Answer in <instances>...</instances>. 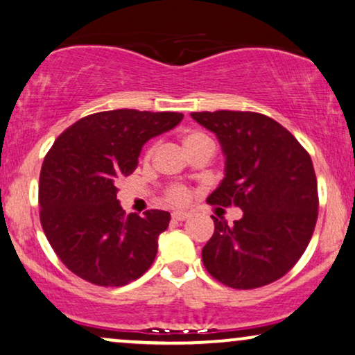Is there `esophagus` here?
<instances>
[{
	"label": "esophagus",
	"instance_id": "obj_1",
	"mask_svg": "<svg viewBox=\"0 0 355 355\" xmlns=\"http://www.w3.org/2000/svg\"><path fill=\"white\" fill-rule=\"evenodd\" d=\"M172 218L175 219V221H185V219L188 218V213L187 211H173Z\"/></svg>",
	"mask_w": 355,
	"mask_h": 355
}]
</instances>
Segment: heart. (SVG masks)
<instances>
[{
    "label": "heart",
    "instance_id": "heart-1",
    "mask_svg": "<svg viewBox=\"0 0 355 355\" xmlns=\"http://www.w3.org/2000/svg\"><path fill=\"white\" fill-rule=\"evenodd\" d=\"M182 144L185 147L187 154H191V152L195 150H213V141L206 136L205 132L201 131H188L185 136L182 139ZM155 150V146H150L149 150H147V157H150L154 154ZM167 200L170 203H185L188 200V191L185 187H180V185H175V187H170L167 190Z\"/></svg>",
    "mask_w": 355,
    "mask_h": 355
}]
</instances>
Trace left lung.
I'll return each mask as SVG.
<instances>
[{"label": "left lung", "instance_id": "left-lung-1", "mask_svg": "<svg viewBox=\"0 0 355 355\" xmlns=\"http://www.w3.org/2000/svg\"><path fill=\"white\" fill-rule=\"evenodd\" d=\"M191 118L216 134L226 157L223 182L206 201L242 209L232 224L213 216L214 234L201 250L206 270L237 290L272 284L298 262L315 231L311 157L266 114L221 110Z\"/></svg>", "mask_w": 355, "mask_h": 355}]
</instances>
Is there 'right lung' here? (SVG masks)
<instances>
[{"instance_id":"obj_1","label":"right lung","mask_w":355,"mask_h":355,"mask_svg":"<svg viewBox=\"0 0 355 355\" xmlns=\"http://www.w3.org/2000/svg\"><path fill=\"white\" fill-rule=\"evenodd\" d=\"M182 119V113L168 111H103L71 124L53 142L39 178L40 224L75 275L123 286L149 270L170 213L125 214L118 183L136 170L142 146Z\"/></svg>"}]
</instances>
